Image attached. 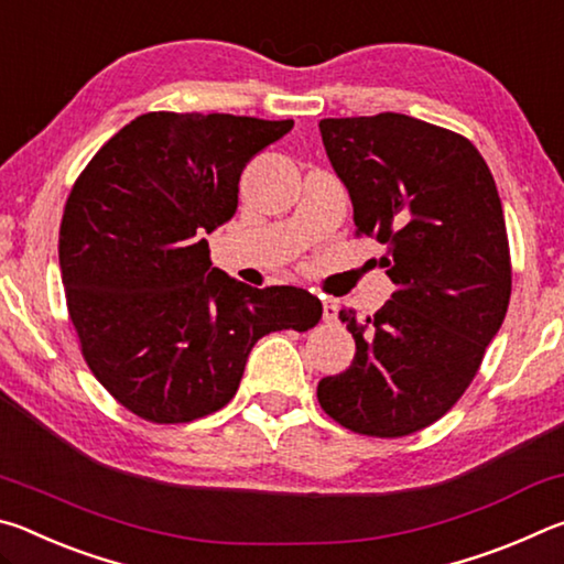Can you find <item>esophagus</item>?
Here are the masks:
<instances>
[{"label":"esophagus","instance_id":"esophagus-1","mask_svg":"<svg viewBox=\"0 0 564 564\" xmlns=\"http://www.w3.org/2000/svg\"><path fill=\"white\" fill-rule=\"evenodd\" d=\"M323 321L326 323L336 321V305H333L330 301H323Z\"/></svg>","mask_w":564,"mask_h":564}]
</instances>
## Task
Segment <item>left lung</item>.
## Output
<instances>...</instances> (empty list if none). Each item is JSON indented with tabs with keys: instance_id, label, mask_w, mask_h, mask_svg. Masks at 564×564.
Wrapping results in <instances>:
<instances>
[{
	"instance_id": "8db88e82",
	"label": "left lung",
	"mask_w": 564,
	"mask_h": 564,
	"mask_svg": "<svg viewBox=\"0 0 564 564\" xmlns=\"http://www.w3.org/2000/svg\"><path fill=\"white\" fill-rule=\"evenodd\" d=\"M326 154L352 202L356 236L386 246L395 293L340 321L356 358L318 383L352 433L403 437L443 417L473 383L512 291L510 243L488 164L470 141L405 113L323 119Z\"/></svg>"
}]
</instances>
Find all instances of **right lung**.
I'll list each match as a JSON object with an SVG mask.
<instances>
[{
  "label": "right lung",
  "mask_w": 564,
  "mask_h": 564,
  "mask_svg": "<svg viewBox=\"0 0 564 564\" xmlns=\"http://www.w3.org/2000/svg\"><path fill=\"white\" fill-rule=\"evenodd\" d=\"M291 129L149 111L74 181L59 226L66 308L94 378L133 415L176 425L216 413L265 333L321 321L308 291L214 269L204 238L236 214L243 166Z\"/></svg>",
  "instance_id": "add662e5"
}]
</instances>
